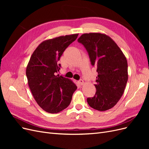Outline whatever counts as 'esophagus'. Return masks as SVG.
<instances>
[{
    "label": "esophagus",
    "mask_w": 149,
    "mask_h": 149,
    "mask_svg": "<svg viewBox=\"0 0 149 149\" xmlns=\"http://www.w3.org/2000/svg\"><path fill=\"white\" fill-rule=\"evenodd\" d=\"M78 83L80 84V85H83L84 84V81L83 79H80L78 81Z\"/></svg>",
    "instance_id": "34e87169"
}]
</instances>
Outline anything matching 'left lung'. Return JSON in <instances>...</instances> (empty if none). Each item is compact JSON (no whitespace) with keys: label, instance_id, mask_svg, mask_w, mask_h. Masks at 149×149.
<instances>
[{"label":"left lung","instance_id":"1","mask_svg":"<svg viewBox=\"0 0 149 149\" xmlns=\"http://www.w3.org/2000/svg\"><path fill=\"white\" fill-rule=\"evenodd\" d=\"M78 42L86 49L98 73L96 94L87 99L88 104L100 111L110 109L124 92L128 79L127 59L114 40L104 33H84Z\"/></svg>","mask_w":149,"mask_h":149}]
</instances>
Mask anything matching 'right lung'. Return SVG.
I'll list each match as a JSON object with an SVG mask.
<instances>
[{
    "mask_svg": "<svg viewBox=\"0 0 149 149\" xmlns=\"http://www.w3.org/2000/svg\"><path fill=\"white\" fill-rule=\"evenodd\" d=\"M78 33L45 40L31 55L26 75L31 94L39 106L51 114L60 112L70 105L76 85L68 78L56 74L63 53L77 38Z\"/></svg>",
    "mask_w": 149,
    "mask_h": 149,
    "instance_id": "add662e5",
    "label": "right lung"
}]
</instances>
